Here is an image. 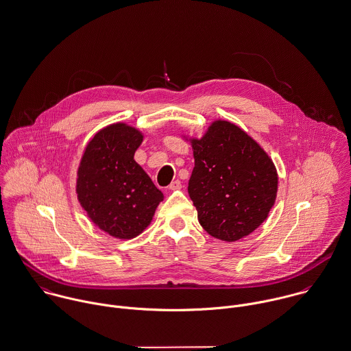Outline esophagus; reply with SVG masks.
<instances>
[{"label":"esophagus","mask_w":351,"mask_h":351,"mask_svg":"<svg viewBox=\"0 0 351 351\" xmlns=\"http://www.w3.org/2000/svg\"><path fill=\"white\" fill-rule=\"evenodd\" d=\"M182 189V182L180 180H173L171 184H169V190L175 191V190H180Z\"/></svg>","instance_id":"obj_1"}]
</instances>
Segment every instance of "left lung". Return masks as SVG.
Returning a JSON list of instances; mask_svg holds the SVG:
<instances>
[{"instance_id":"obj_1","label":"left lung","mask_w":351,"mask_h":351,"mask_svg":"<svg viewBox=\"0 0 351 351\" xmlns=\"http://www.w3.org/2000/svg\"><path fill=\"white\" fill-rule=\"evenodd\" d=\"M195 167L189 194L202 228L236 241L254 232L274 206L278 175L267 153L239 126L215 121L191 140Z\"/></svg>"}]
</instances>
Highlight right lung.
<instances>
[{
	"label": "right lung",
	"mask_w": 351,
	"mask_h": 351,
	"mask_svg": "<svg viewBox=\"0 0 351 351\" xmlns=\"http://www.w3.org/2000/svg\"><path fill=\"white\" fill-rule=\"evenodd\" d=\"M143 136L114 123L89 141L77 172V197L88 217L117 239H133L150 223L162 193L134 160Z\"/></svg>",
	"instance_id": "right-lung-1"
}]
</instances>
